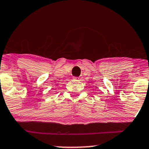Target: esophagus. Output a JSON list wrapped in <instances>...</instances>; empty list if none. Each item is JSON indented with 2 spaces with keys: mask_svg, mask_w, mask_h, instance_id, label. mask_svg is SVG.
<instances>
[{
  "mask_svg": "<svg viewBox=\"0 0 149 149\" xmlns=\"http://www.w3.org/2000/svg\"><path fill=\"white\" fill-rule=\"evenodd\" d=\"M82 78H83V77L79 76V77H77V78H75V79H76L77 80H82Z\"/></svg>",
  "mask_w": 149,
  "mask_h": 149,
  "instance_id": "1",
  "label": "esophagus"
}]
</instances>
